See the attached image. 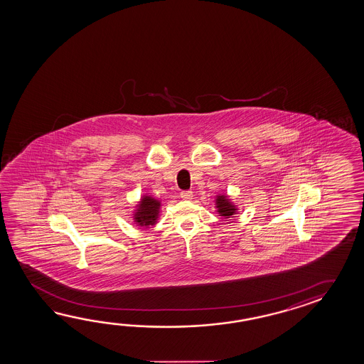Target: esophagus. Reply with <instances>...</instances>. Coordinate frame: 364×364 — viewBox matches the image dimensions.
<instances>
[{
  "label": "esophagus",
  "instance_id": "1",
  "mask_svg": "<svg viewBox=\"0 0 364 364\" xmlns=\"http://www.w3.org/2000/svg\"><path fill=\"white\" fill-rule=\"evenodd\" d=\"M192 196V191L191 190H186V191L181 192V198H183V200H191Z\"/></svg>",
  "mask_w": 364,
  "mask_h": 364
}]
</instances>
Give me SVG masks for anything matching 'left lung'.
<instances>
[{"mask_svg": "<svg viewBox=\"0 0 364 364\" xmlns=\"http://www.w3.org/2000/svg\"><path fill=\"white\" fill-rule=\"evenodd\" d=\"M216 203H218V209H219V213H220L223 216L230 218V216L235 214V206H233L232 203H229L228 200L225 198V196H222V198H218V200H216Z\"/></svg>", "mask_w": 364, "mask_h": 364, "instance_id": "left-lung-1", "label": "left lung"}]
</instances>
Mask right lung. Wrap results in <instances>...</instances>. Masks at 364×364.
<instances>
[{
    "mask_svg": "<svg viewBox=\"0 0 364 364\" xmlns=\"http://www.w3.org/2000/svg\"><path fill=\"white\" fill-rule=\"evenodd\" d=\"M161 203L154 198H144L140 203V208L136 213V222L140 225H149V224H154L158 215V210H159Z\"/></svg>",
    "mask_w": 364,
    "mask_h": 364,
    "instance_id": "obj_1",
    "label": "right lung"
}]
</instances>
